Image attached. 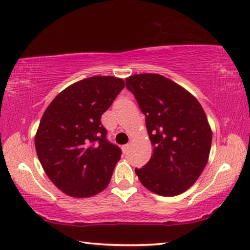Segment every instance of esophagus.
Wrapping results in <instances>:
<instances>
[{
	"mask_svg": "<svg viewBox=\"0 0 250 250\" xmlns=\"http://www.w3.org/2000/svg\"><path fill=\"white\" fill-rule=\"evenodd\" d=\"M122 152H124V153H126V152H128V150H129V145H125V146H122Z\"/></svg>",
	"mask_w": 250,
	"mask_h": 250,
	"instance_id": "1",
	"label": "esophagus"
}]
</instances>
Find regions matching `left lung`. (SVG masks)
Returning a JSON list of instances; mask_svg holds the SVG:
<instances>
[{
  "mask_svg": "<svg viewBox=\"0 0 250 250\" xmlns=\"http://www.w3.org/2000/svg\"><path fill=\"white\" fill-rule=\"evenodd\" d=\"M146 116L153 154L135 173L142 185L161 196H175L195 183L208 161L211 130L192 94L159 74L125 79Z\"/></svg>",
  "mask_w": 250,
  "mask_h": 250,
  "instance_id": "1",
  "label": "left lung"
}]
</instances>
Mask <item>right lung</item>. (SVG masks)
Here are the masks:
<instances>
[{
    "instance_id": "right-lung-1",
    "label": "right lung",
    "mask_w": 250,
    "mask_h": 250,
    "mask_svg": "<svg viewBox=\"0 0 250 250\" xmlns=\"http://www.w3.org/2000/svg\"><path fill=\"white\" fill-rule=\"evenodd\" d=\"M124 88V79L94 76L59 92L45 110L36 153L49 180L67 195L94 196L111 180L121 150L107 140L100 120Z\"/></svg>"
}]
</instances>
